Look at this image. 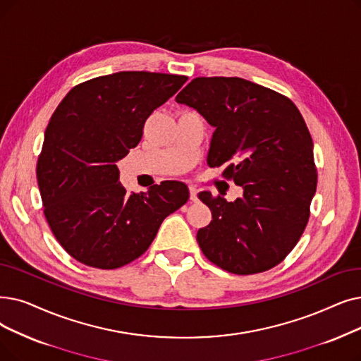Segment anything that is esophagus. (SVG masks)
<instances>
[{
  "label": "esophagus",
  "instance_id": "esophagus-1",
  "mask_svg": "<svg viewBox=\"0 0 361 361\" xmlns=\"http://www.w3.org/2000/svg\"><path fill=\"white\" fill-rule=\"evenodd\" d=\"M190 200H197V190L195 185H190Z\"/></svg>",
  "mask_w": 361,
  "mask_h": 361
}]
</instances>
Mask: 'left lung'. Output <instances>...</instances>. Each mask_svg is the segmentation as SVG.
Masks as SVG:
<instances>
[{"label":"left lung","mask_w":361,"mask_h":361,"mask_svg":"<svg viewBox=\"0 0 361 361\" xmlns=\"http://www.w3.org/2000/svg\"><path fill=\"white\" fill-rule=\"evenodd\" d=\"M215 128L207 162L242 185L234 202L200 192L212 212L199 228L205 257L234 274L270 270L300 240L316 193L312 140L296 106L242 78H196L176 97Z\"/></svg>","instance_id":"obj_1"}]
</instances>
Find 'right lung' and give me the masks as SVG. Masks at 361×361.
Instances as JSON below:
<instances>
[{
	"instance_id": "obj_1",
	"label": "right lung",
	"mask_w": 361,
	"mask_h": 361,
	"mask_svg": "<svg viewBox=\"0 0 361 361\" xmlns=\"http://www.w3.org/2000/svg\"><path fill=\"white\" fill-rule=\"evenodd\" d=\"M187 81L181 75L116 72L72 88L45 130L37 178L49 226L66 252L94 269L145 254L164 219L189 200L181 181L127 195L116 162L146 119Z\"/></svg>"
}]
</instances>
